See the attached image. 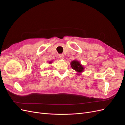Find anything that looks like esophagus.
Returning <instances> with one entry per match:
<instances>
[{
	"label": "esophagus",
	"mask_w": 125,
	"mask_h": 125,
	"mask_svg": "<svg viewBox=\"0 0 125 125\" xmlns=\"http://www.w3.org/2000/svg\"><path fill=\"white\" fill-rule=\"evenodd\" d=\"M58 57H59V58H60V59H63V57H64V55H63V54H59V55H58Z\"/></svg>",
	"instance_id": "obj_1"
}]
</instances>
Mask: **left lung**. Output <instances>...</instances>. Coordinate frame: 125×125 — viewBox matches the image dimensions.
Instances as JSON below:
<instances>
[{"mask_svg":"<svg viewBox=\"0 0 125 125\" xmlns=\"http://www.w3.org/2000/svg\"><path fill=\"white\" fill-rule=\"evenodd\" d=\"M71 66L72 68L77 71L78 73H82L83 71L84 68L81 64L80 62L77 61V60H73L71 63Z\"/></svg>","mask_w":125,"mask_h":125,"instance_id":"1","label":"left lung"}]
</instances>
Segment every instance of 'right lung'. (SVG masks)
I'll list each match as a JSON object with an SVG mask.
<instances>
[{
	"instance_id": "add662e5",
	"label": "right lung",
	"mask_w": 125,
	"mask_h": 125,
	"mask_svg": "<svg viewBox=\"0 0 125 125\" xmlns=\"http://www.w3.org/2000/svg\"><path fill=\"white\" fill-rule=\"evenodd\" d=\"M50 63H51V62H50Z\"/></svg>"
}]
</instances>
